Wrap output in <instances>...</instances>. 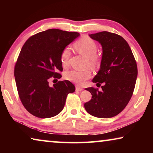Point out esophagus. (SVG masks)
<instances>
[{
	"label": "esophagus",
	"instance_id": "obj_1",
	"mask_svg": "<svg viewBox=\"0 0 153 153\" xmlns=\"http://www.w3.org/2000/svg\"><path fill=\"white\" fill-rule=\"evenodd\" d=\"M76 91L81 92V91H82V90H83V88H81V87L78 86H76Z\"/></svg>",
	"mask_w": 153,
	"mask_h": 153
}]
</instances>
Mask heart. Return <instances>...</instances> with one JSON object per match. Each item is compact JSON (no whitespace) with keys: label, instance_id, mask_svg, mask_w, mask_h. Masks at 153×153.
Wrapping results in <instances>:
<instances>
[{"label":"heart","instance_id":"heart-1","mask_svg":"<svg viewBox=\"0 0 153 153\" xmlns=\"http://www.w3.org/2000/svg\"><path fill=\"white\" fill-rule=\"evenodd\" d=\"M74 49L77 53L86 57L87 64L91 67H95L99 63L98 56L96 55L97 52V45L94 40L90 38H82L74 45ZM70 51L68 48H65L62 51L61 55V62L63 67L69 65V59L70 56ZM91 72L89 69L82 71L71 70L65 74V78L69 81L81 84L85 80L90 78Z\"/></svg>","mask_w":153,"mask_h":153}]
</instances>
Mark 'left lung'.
<instances>
[{"mask_svg": "<svg viewBox=\"0 0 153 153\" xmlns=\"http://www.w3.org/2000/svg\"><path fill=\"white\" fill-rule=\"evenodd\" d=\"M89 36L102 46L100 69L92 82L103 83V86L101 91L86 88L92 99L85 103V109L94 117H113L125 108L132 96L138 76L136 62L128 42L121 36L104 31Z\"/></svg>", "mask_w": 153, "mask_h": 153, "instance_id": "left-lung-1", "label": "left lung"}]
</instances>
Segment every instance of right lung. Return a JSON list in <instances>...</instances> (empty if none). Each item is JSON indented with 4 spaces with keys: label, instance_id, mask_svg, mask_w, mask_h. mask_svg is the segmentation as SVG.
Instances as JSON below:
<instances>
[{
    "label": "right lung",
    "instance_id": "add662e5",
    "mask_svg": "<svg viewBox=\"0 0 153 153\" xmlns=\"http://www.w3.org/2000/svg\"><path fill=\"white\" fill-rule=\"evenodd\" d=\"M79 36L77 32L49 29L31 36L23 46L14 76L21 101L32 115L40 118L56 116L63 109L67 94L75 92L69 80L53 86L48 82L61 77L58 71H63L62 51Z\"/></svg>",
    "mask_w": 153,
    "mask_h": 153
}]
</instances>
